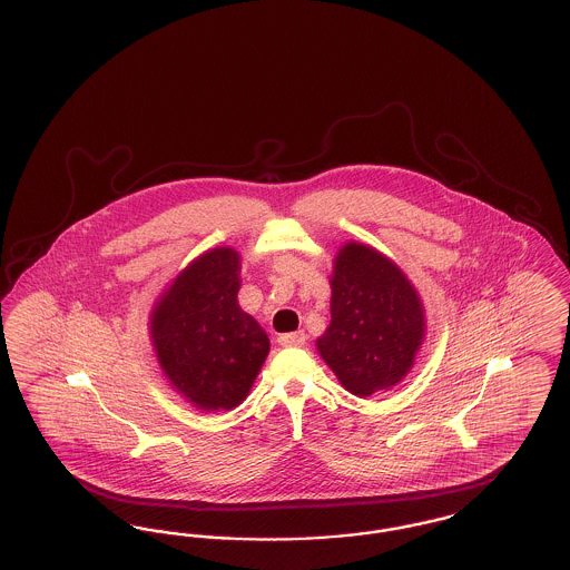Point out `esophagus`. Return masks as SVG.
<instances>
[{
  "mask_svg": "<svg viewBox=\"0 0 570 570\" xmlns=\"http://www.w3.org/2000/svg\"><path fill=\"white\" fill-rule=\"evenodd\" d=\"M305 340H307V335H305L303 331H295V333H284V335H279V337H277L279 346H284V348L303 346V344H305Z\"/></svg>",
  "mask_w": 570,
  "mask_h": 570,
  "instance_id": "obj_1",
  "label": "esophagus"
}]
</instances>
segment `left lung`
I'll list each match as a JSON object with an SVG mask.
<instances>
[{
  "label": "left lung",
  "mask_w": 570,
  "mask_h": 570,
  "mask_svg": "<svg viewBox=\"0 0 570 570\" xmlns=\"http://www.w3.org/2000/svg\"><path fill=\"white\" fill-rule=\"evenodd\" d=\"M331 325L318 351L358 397L404 379L423 342V305L406 275L367 245H344L331 279Z\"/></svg>",
  "instance_id": "8db88e82"
}]
</instances>
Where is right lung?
Masks as SVG:
<instances>
[{
	"label": "right lung",
	"instance_id": "1",
	"mask_svg": "<svg viewBox=\"0 0 570 570\" xmlns=\"http://www.w3.org/2000/svg\"><path fill=\"white\" fill-rule=\"evenodd\" d=\"M239 254L216 247L158 301L151 335L164 374L203 410L239 406L269 353V337L237 303Z\"/></svg>",
	"mask_w": 570,
	"mask_h": 570
}]
</instances>
